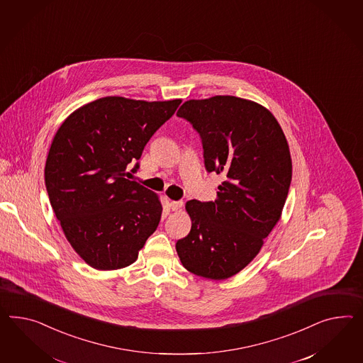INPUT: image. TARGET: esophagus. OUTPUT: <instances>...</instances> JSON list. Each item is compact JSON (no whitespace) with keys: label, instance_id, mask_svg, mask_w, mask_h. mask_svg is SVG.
Listing matches in <instances>:
<instances>
[{"label":"esophagus","instance_id":"34e87169","mask_svg":"<svg viewBox=\"0 0 363 363\" xmlns=\"http://www.w3.org/2000/svg\"><path fill=\"white\" fill-rule=\"evenodd\" d=\"M184 206V202L182 201H170V203H169V207L172 208V211H178V210H181Z\"/></svg>","mask_w":363,"mask_h":363}]
</instances>
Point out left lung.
I'll list each match as a JSON object with an SVG mask.
<instances>
[{"instance_id":"left-lung-1","label":"left lung","mask_w":363,"mask_h":363,"mask_svg":"<svg viewBox=\"0 0 363 363\" xmlns=\"http://www.w3.org/2000/svg\"><path fill=\"white\" fill-rule=\"evenodd\" d=\"M202 138L207 172L223 173L214 202H186L177 254L189 272L225 280L250 264L280 220L292 179L284 132L267 108L236 96L187 100L177 112Z\"/></svg>"}]
</instances>
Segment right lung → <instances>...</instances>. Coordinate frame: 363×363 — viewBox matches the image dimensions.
Listing matches in <instances>:
<instances>
[{"label": "right lung", "instance_id": "add662e5", "mask_svg": "<svg viewBox=\"0 0 363 363\" xmlns=\"http://www.w3.org/2000/svg\"><path fill=\"white\" fill-rule=\"evenodd\" d=\"M181 101L98 99L74 111L57 130L45 167L50 203L69 245L92 268L135 263L156 231L160 198L127 179V167ZM138 169L136 162L132 172Z\"/></svg>", "mask_w": 363, "mask_h": 363}]
</instances>
